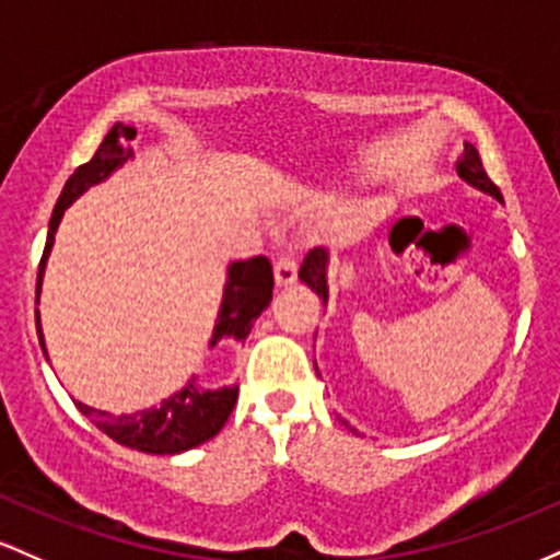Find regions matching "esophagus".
Masks as SVG:
<instances>
[{"instance_id": "obj_1", "label": "esophagus", "mask_w": 560, "mask_h": 560, "mask_svg": "<svg viewBox=\"0 0 560 560\" xmlns=\"http://www.w3.org/2000/svg\"><path fill=\"white\" fill-rule=\"evenodd\" d=\"M296 275H299V264L293 256H280L278 261H275V285L278 288H288L296 282Z\"/></svg>"}]
</instances>
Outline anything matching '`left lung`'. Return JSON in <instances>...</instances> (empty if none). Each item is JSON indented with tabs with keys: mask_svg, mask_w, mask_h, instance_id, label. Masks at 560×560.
<instances>
[{
	"mask_svg": "<svg viewBox=\"0 0 560 560\" xmlns=\"http://www.w3.org/2000/svg\"><path fill=\"white\" fill-rule=\"evenodd\" d=\"M457 174H460V177L466 179V182H470V185H474V187H479V190L489 192V196H494L498 200H502L500 187L494 185L492 179H489L487 172H483V163L479 159V150H476L474 144H468V142L463 144V159L457 161ZM325 264H328V254H325V248L310 250V254H306L304 264H301L299 280L306 282V285H310L319 299L328 301V285H325Z\"/></svg>",
	"mask_w": 560,
	"mask_h": 560,
	"instance_id": "left-lung-1",
	"label": "left lung"
}]
</instances>
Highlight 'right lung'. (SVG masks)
<instances>
[{
    "label": "right lung",
    "mask_w": 560,
    "mask_h": 560,
    "mask_svg": "<svg viewBox=\"0 0 560 560\" xmlns=\"http://www.w3.org/2000/svg\"><path fill=\"white\" fill-rule=\"evenodd\" d=\"M137 131L124 124H116L105 140L100 142L97 153L90 161L81 163L77 172L71 174L62 187L58 203H55L52 219H49V232L47 243H44V254L39 261V275H36V301H39V288H42V275L44 264H47L49 248H52L55 230H58L62 211L77 200L86 187L97 185L100 179H105L113 168L121 166L129 159L131 150L127 148L129 140H135ZM272 264L264 256H254V259L235 261L230 267L228 288H224V301L222 310H219L217 328H213V341H222V338H243L248 336L254 328V319L267 310L269 301H272ZM36 330H39V341L44 349V338L39 328V312H36ZM237 401V388H219V392H203L200 386H187L179 394H174L172 399H163L161 407L153 410L135 412V416H110V412L94 410L77 401L81 416H86L97 425L105 436H110L113 442L124 444V447L150 452V455H177V452L192 450L198 444L209 442L211 436H217L222 431V425L228 423L232 407Z\"/></svg>",
    "instance_id": "right-lung-1"
}]
</instances>
